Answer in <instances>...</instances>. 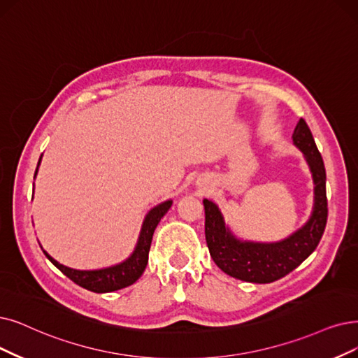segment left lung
<instances>
[{
	"mask_svg": "<svg viewBox=\"0 0 358 358\" xmlns=\"http://www.w3.org/2000/svg\"><path fill=\"white\" fill-rule=\"evenodd\" d=\"M303 151L314 182V207L308 222L279 242L238 239L224 224L219 207L204 199L206 241L213 262L226 275L251 283H270L287 276L316 250L327 222L326 170L310 127L299 119L292 135Z\"/></svg>",
	"mask_w": 358,
	"mask_h": 358,
	"instance_id": "obj_1",
	"label": "left lung"
}]
</instances>
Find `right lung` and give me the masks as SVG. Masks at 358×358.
Returning <instances> with one entry per match:
<instances>
[{
  "instance_id": "obj_1",
  "label": "right lung",
  "mask_w": 358,
  "mask_h": 358,
  "mask_svg": "<svg viewBox=\"0 0 358 358\" xmlns=\"http://www.w3.org/2000/svg\"><path fill=\"white\" fill-rule=\"evenodd\" d=\"M39 163H41V159L38 162V166ZM36 173H38V167L35 170V176ZM170 207H171V199H167V201L155 206L148 211L144 223H142V229H141L135 251L131 254L129 259H126L124 262L116 266L98 268V270H76V268H70L67 266L60 264L59 262L54 260L47 251H44V254L47 255V259L62 271V273H64L70 280H73L76 285H79V287L85 289L103 294V292H113V291L126 288L129 287V285L135 283L141 278V275L144 273L148 263V252H150L154 231Z\"/></svg>"
}]
</instances>
